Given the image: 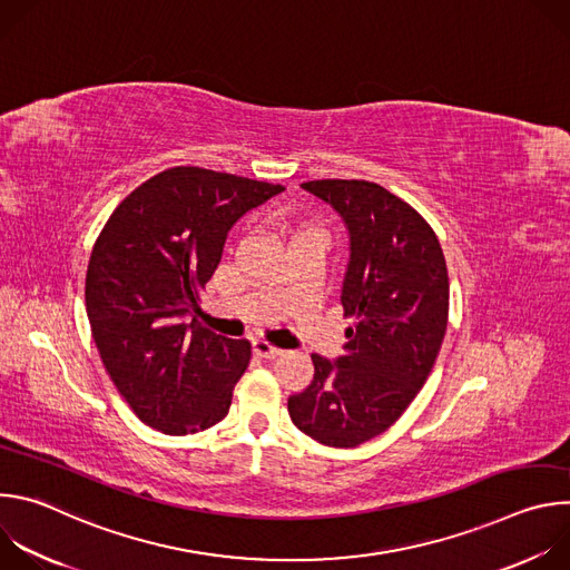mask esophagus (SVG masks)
<instances>
[{"instance_id": "obj_1", "label": "esophagus", "mask_w": 570, "mask_h": 570, "mask_svg": "<svg viewBox=\"0 0 570 570\" xmlns=\"http://www.w3.org/2000/svg\"><path fill=\"white\" fill-rule=\"evenodd\" d=\"M253 352H255L257 356H262V358H268V361L282 356V350H277V347L271 345L268 341H253Z\"/></svg>"}]
</instances>
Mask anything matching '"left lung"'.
<instances>
[{
  "mask_svg": "<svg viewBox=\"0 0 570 570\" xmlns=\"http://www.w3.org/2000/svg\"><path fill=\"white\" fill-rule=\"evenodd\" d=\"M347 223L345 356H311V385L288 399L293 424L324 446L354 449L385 433L426 383L449 322V273L426 218L367 180H311Z\"/></svg>",
  "mask_w": 570,
  "mask_h": 570,
  "instance_id": "left-lung-1",
  "label": "left lung"
}]
</instances>
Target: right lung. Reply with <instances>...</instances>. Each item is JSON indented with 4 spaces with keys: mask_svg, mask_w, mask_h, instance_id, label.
<instances>
[{
    "mask_svg": "<svg viewBox=\"0 0 570 570\" xmlns=\"http://www.w3.org/2000/svg\"><path fill=\"white\" fill-rule=\"evenodd\" d=\"M282 191L174 167L132 189L95 240L86 275L92 338L132 413L159 433L191 435L227 415L253 347L183 317L218 268L229 227Z\"/></svg>",
    "mask_w": 570,
    "mask_h": 570,
    "instance_id": "right-lung-1",
    "label": "right lung"
}]
</instances>
